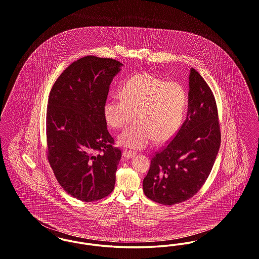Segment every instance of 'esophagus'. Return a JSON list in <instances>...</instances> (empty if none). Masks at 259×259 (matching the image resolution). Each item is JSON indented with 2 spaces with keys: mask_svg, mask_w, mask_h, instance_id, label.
I'll use <instances>...</instances> for the list:
<instances>
[{
  "mask_svg": "<svg viewBox=\"0 0 259 259\" xmlns=\"http://www.w3.org/2000/svg\"><path fill=\"white\" fill-rule=\"evenodd\" d=\"M136 153L133 152V151H130V150H124L123 151V156L125 158H133L135 157Z\"/></svg>",
  "mask_w": 259,
  "mask_h": 259,
  "instance_id": "esophagus-1",
  "label": "esophagus"
}]
</instances>
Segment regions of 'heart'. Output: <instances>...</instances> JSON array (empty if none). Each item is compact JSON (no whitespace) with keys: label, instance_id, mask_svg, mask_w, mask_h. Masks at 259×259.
<instances>
[{"label":"heart","instance_id":"1","mask_svg":"<svg viewBox=\"0 0 259 259\" xmlns=\"http://www.w3.org/2000/svg\"><path fill=\"white\" fill-rule=\"evenodd\" d=\"M122 100L108 98L103 104V116L108 125L123 128L135 124L119 136L122 146L143 149L153 140L167 141L180 128L187 108V93L179 82L165 81L141 73L127 79L119 89Z\"/></svg>","mask_w":259,"mask_h":259}]
</instances>
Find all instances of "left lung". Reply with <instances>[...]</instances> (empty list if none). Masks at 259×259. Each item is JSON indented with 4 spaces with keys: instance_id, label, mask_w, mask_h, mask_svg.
Masks as SVG:
<instances>
[{
    "instance_id": "1",
    "label": "left lung",
    "mask_w": 259,
    "mask_h": 259,
    "mask_svg": "<svg viewBox=\"0 0 259 259\" xmlns=\"http://www.w3.org/2000/svg\"><path fill=\"white\" fill-rule=\"evenodd\" d=\"M221 138L214 94L191 68L187 118L171 141L151 159L143 180L147 197L159 204L174 205L197 193L213 168Z\"/></svg>"
}]
</instances>
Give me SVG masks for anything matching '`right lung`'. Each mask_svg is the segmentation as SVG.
<instances>
[{
  "label": "right lung",
  "mask_w": 259,
  "mask_h": 259,
  "mask_svg": "<svg viewBox=\"0 0 259 259\" xmlns=\"http://www.w3.org/2000/svg\"><path fill=\"white\" fill-rule=\"evenodd\" d=\"M122 66L110 58L83 57L62 72L48 97V162L61 187L84 202L102 199L114 190L122 152L114 147L103 104Z\"/></svg>",
  "instance_id": "right-lung-1"
}]
</instances>
